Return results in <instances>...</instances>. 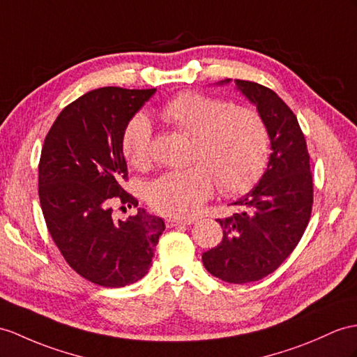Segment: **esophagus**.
Here are the masks:
<instances>
[{
    "label": "esophagus",
    "instance_id": "1",
    "mask_svg": "<svg viewBox=\"0 0 357 357\" xmlns=\"http://www.w3.org/2000/svg\"><path fill=\"white\" fill-rule=\"evenodd\" d=\"M167 227H177V225H189L192 224V220H180V218H167L165 220Z\"/></svg>",
    "mask_w": 357,
    "mask_h": 357
}]
</instances>
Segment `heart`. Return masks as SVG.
<instances>
[{
  "instance_id": "heart-1",
  "label": "heart",
  "mask_w": 357,
  "mask_h": 357,
  "mask_svg": "<svg viewBox=\"0 0 357 357\" xmlns=\"http://www.w3.org/2000/svg\"><path fill=\"white\" fill-rule=\"evenodd\" d=\"M162 116L192 136L186 169L155 178L146 190L150 206L174 218L195 215L212 197L216 183L222 194L239 195L262 178L271 154V135L262 113L234 106L203 92H183L162 109ZM123 153L136 169H146L153 158V128L137 113L124 130Z\"/></svg>"
}]
</instances>
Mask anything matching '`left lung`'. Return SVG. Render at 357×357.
<instances>
[{
  "mask_svg": "<svg viewBox=\"0 0 357 357\" xmlns=\"http://www.w3.org/2000/svg\"><path fill=\"white\" fill-rule=\"evenodd\" d=\"M236 86L265 118L273 153L259 183L231 203L238 212L216 220L222 241L203 253V265L224 282L244 284L274 273L297 247L310 220L314 180L306 139L288 104L259 83Z\"/></svg>",
  "mask_w": 357,
  "mask_h": 357,
  "instance_id": "1",
  "label": "left lung"
}]
</instances>
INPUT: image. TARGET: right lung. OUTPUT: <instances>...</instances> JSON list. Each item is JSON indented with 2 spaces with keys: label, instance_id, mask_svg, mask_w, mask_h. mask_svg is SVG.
I'll return each mask as SVG.
<instances>
[{
  "label": "right lung",
  "instance_id": "obj_1",
  "mask_svg": "<svg viewBox=\"0 0 357 357\" xmlns=\"http://www.w3.org/2000/svg\"><path fill=\"white\" fill-rule=\"evenodd\" d=\"M155 89L100 88L59 113L42 146L39 199L54 244L77 274L123 288L149 273L165 222L142 207L113 221L112 203L137 207L128 180L124 130ZM123 208V207H121Z\"/></svg>",
  "mask_w": 357,
  "mask_h": 357
}]
</instances>
